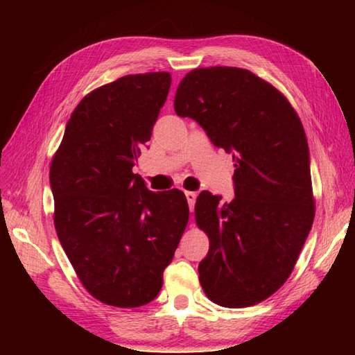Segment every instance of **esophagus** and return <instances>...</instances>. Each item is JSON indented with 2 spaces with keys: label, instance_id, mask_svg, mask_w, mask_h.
Segmentation results:
<instances>
[{
  "label": "esophagus",
  "instance_id": "esophagus-1",
  "mask_svg": "<svg viewBox=\"0 0 355 355\" xmlns=\"http://www.w3.org/2000/svg\"><path fill=\"white\" fill-rule=\"evenodd\" d=\"M184 194H186V200H188V205H189V208H191V209H194L196 199H197V194H196V192H192V191H186Z\"/></svg>",
  "mask_w": 355,
  "mask_h": 355
}]
</instances>
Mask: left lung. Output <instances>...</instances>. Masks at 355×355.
Listing matches in <instances>:
<instances>
[{"mask_svg":"<svg viewBox=\"0 0 355 355\" xmlns=\"http://www.w3.org/2000/svg\"><path fill=\"white\" fill-rule=\"evenodd\" d=\"M173 107L233 152V200L202 191L196 202V222L209 239L199 280L214 304L250 307L290 277L315 219L302 122L271 83L238 67L191 70Z\"/></svg>","mask_w":355,"mask_h":355,"instance_id":"1","label":"left lung"}]
</instances>
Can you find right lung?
Wrapping results in <instances>:
<instances>
[{
    "label": "right lung",
    "instance_id": "obj_1",
    "mask_svg": "<svg viewBox=\"0 0 355 355\" xmlns=\"http://www.w3.org/2000/svg\"><path fill=\"white\" fill-rule=\"evenodd\" d=\"M169 71L127 75L87 94L50 166L55 228L83 286L133 309L163 286L189 219L182 191H148L133 173L171 87Z\"/></svg>",
    "mask_w": 355,
    "mask_h": 355
}]
</instances>
